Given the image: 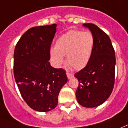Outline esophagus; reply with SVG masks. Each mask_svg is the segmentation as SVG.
Wrapping results in <instances>:
<instances>
[{"label":"esophagus","mask_w":128,"mask_h":128,"mask_svg":"<svg viewBox=\"0 0 128 128\" xmlns=\"http://www.w3.org/2000/svg\"><path fill=\"white\" fill-rule=\"evenodd\" d=\"M66 76H67V78H68V79H71V78H73V77H74L73 74L68 73V72H66Z\"/></svg>","instance_id":"esophagus-1"}]
</instances>
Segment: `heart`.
<instances>
[{
  "instance_id": "heart-1",
  "label": "heart",
  "mask_w": 128,
  "mask_h": 128,
  "mask_svg": "<svg viewBox=\"0 0 128 128\" xmlns=\"http://www.w3.org/2000/svg\"><path fill=\"white\" fill-rule=\"evenodd\" d=\"M95 40L91 32L70 30L59 36L55 46L50 48V56L55 66L64 62V55L70 66L80 70L87 65L94 48Z\"/></svg>"
}]
</instances>
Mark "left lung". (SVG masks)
Wrapping results in <instances>:
<instances>
[{
	"label": "left lung",
	"mask_w": 128,
	"mask_h": 128,
	"mask_svg": "<svg viewBox=\"0 0 128 128\" xmlns=\"http://www.w3.org/2000/svg\"><path fill=\"white\" fill-rule=\"evenodd\" d=\"M83 26L92 32L95 44L89 63L75 74L79 81L76 96L82 106L95 108L106 101L114 88L115 52L109 36L97 26L84 24Z\"/></svg>",
	"instance_id": "8db88e82"
}]
</instances>
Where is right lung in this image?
<instances>
[{"label":"right lung","instance_id":"add662e5","mask_svg":"<svg viewBox=\"0 0 128 128\" xmlns=\"http://www.w3.org/2000/svg\"><path fill=\"white\" fill-rule=\"evenodd\" d=\"M56 24L33 27L21 36L14 52V76L21 96L32 110L49 112L66 83V71L50 66V48Z\"/></svg>","mask_w":128,"mask_h":128}]
</instances>
